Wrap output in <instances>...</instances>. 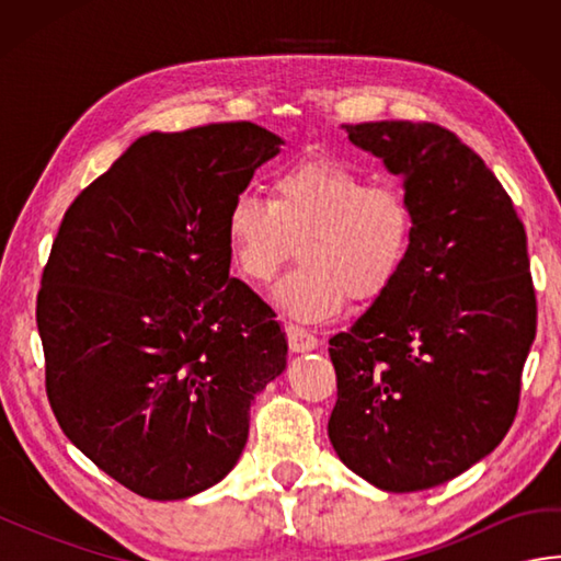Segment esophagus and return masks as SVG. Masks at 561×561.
<instances>
[{"label":"esophagus","instance_id":"esophagus-1","mask_svg":"<svg viewBox=\"0 0 561 561\" xmlns=\"http://www.w3.org/2000/svg\"><path fill=\"white\" fill-rule=\"evenodd\" d=\"M287 340H289V347L294 352H311L318 347V337L313 335L311 330H306L301 325H287Z\"/></svg>","mask_w":561,"mask_h":561}]
</instances>
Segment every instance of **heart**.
<instances>
[{
	"label": "heart",
	"mask_w": 561,
	"mask_h": 561,
	"mask_svg": "<svg viewBox=\"0 0 561 561\" xmlns=\"http://www.w3.org/2000/svg\"><path fill=\"white\" fill-rule=\"evenodd\" d=\"M224 231L233 265L253 284H267L299 241L304 262L274 299L291 318L318 323L340 313L350 294L374 301L392 287L414 241V209L400 185L311 157L270 178V199L236 195Z\"/></svg>",
	"instance_id": "b5f03b06"
}]
</instances>
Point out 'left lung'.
<instances>
[{"mask_svg":"<svg viewBox=\"0 0 561 561\" xmlns=\"http://www.w3.org/2000/svg\"><path fill=\"white\" fill-rule=\"evenodd\" d=\"M404 178L414 241L392 287L330 337L340 460L386 492L458 478L502 444L538 330L526 229L468 145L434 123L342 125Z\"/></svg>","mask_w":561,"mask_h":561,"instance_id":"8db88e82","label":"left lung"}]
</instances>
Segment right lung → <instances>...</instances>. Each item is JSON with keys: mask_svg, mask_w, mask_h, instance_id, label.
I'll return each instance as SVG.
<instances>
[{"mask_svg": "<svg viewBox=\"0 0 561 561\" xmlns=\"http://www.w3.org/2000/svg\"><path fill=\"white\" fill-rule=\"evenodd\" d=\"M282 139L253 123L139 137L71 202L43 270L45 390L67 438L139 496L217 484L287 366L272 308L229 277L226 211Z\"/></svg>", "mask_w": 561, "mask_h": 561, "instance_id": "obj_1", "label": "right lung"}]
</instances>
